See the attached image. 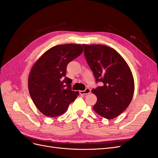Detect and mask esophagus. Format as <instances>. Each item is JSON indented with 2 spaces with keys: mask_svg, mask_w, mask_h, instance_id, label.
Masks as SVG:
<instances>
[{
  "mask_svg": "<svg viewBox=\"0 0 158 158\" xmlns=\"http://www.w3.org/2000/svg\"><path fill=\"white\" fill-rule=\"evenodd\" d=\"M91 92V89L89 88H86L85 90H83V91H80V94H82V95H86V94H88Z\"/></svg>",
  "mask_w": 158,
  "mask_h": 158,
  "instance_id": "1",
  "label": "esophagus"
}]
</instances>
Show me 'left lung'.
Segmentation results:
<instances>
[{
    "label": "left lung",
    "instance_id": "8db88e82",
    "mask_svg": "<svg viewBox=\"0 0 158 158\" xmlns=\"http://www.w3.org/2000/svg\"><path fill=\"white\" fill-rule=\"evenodd\" d=\"M84 55L96 82L103 86L92 89L97 96L93 109L107 119L118 117L131 103L135 83L126 61L111 47L103 45H82Z\"/></svg>",
    "mask_w": 158,
    "mask_h": 158
}]
</instances>
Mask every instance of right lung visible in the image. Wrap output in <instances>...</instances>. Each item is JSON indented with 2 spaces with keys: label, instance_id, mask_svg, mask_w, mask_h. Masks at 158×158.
I'll return each instance as SVG.
<instances>
[{
  "label": "right lung",
  "instance_id": "right-lung-1",
  "mask_svg": "<svg viewBox=\"0 0 158 158\" xmlns=\"http://www.w3.org/2000/svg\"><path fill=\"white\" fill-rule=\"evenodd\" d=\"M80 44L56 45L43 54L32 66L28 89L35 106L45 116L63 114L78 95L72 90V80L66 77V66L82 53Z\"/></svg>",
  "mask_w": 158,
  "mask_h": 158
}]
</instances>
